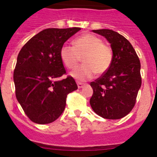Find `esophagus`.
Returning a JSON list of instances; mask_svg holds the SVG:
<instances>
[{
  "label": "esophagus",
  "instance_id": "1",
  "mask_svg": "<svg viewBox=\"0 0 157 157\" xmlns=\"http://www.w3.org/2000/svg\"><path fill=\"white\" fill-rule=\"evenodd\" d=\"M77 85H78V88L81 89V88H82L84 86H85V84H84V83H82V82H78Z\"/></svg>",
  "mask_w": 157,
  "mask_h": 157
}]
</instances>
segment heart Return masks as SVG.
<instances>
[{
    "mask_svg": "<svg viewBox=\"0 0 157 157\" xmlns=\"http://www.w3.org/2000/svg\"><path fill=\"white\" fill-rule=\"evenodd\" d=\"M74 46L63 45L59 56L63 64L69 69H75L82 58L83 64L71 72L72 77L78 81L90 79L97 73H106L113 61V52L101 37L92 34H84L73 41Z\"/></svg>",
    "mask_w": 157,
    "mask_h": 157,
    "instance_id": "1",
    "label": "heart"
}]
</instances>
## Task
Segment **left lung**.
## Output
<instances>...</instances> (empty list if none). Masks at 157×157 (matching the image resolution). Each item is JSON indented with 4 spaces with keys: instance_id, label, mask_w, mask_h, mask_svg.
I'll list each match as a JSON object with an SVG mask.
<instances>
[{
    "instance_id": "8db88e82",
    "label": "left lung",
    "mask_w": 157,
    "mask_h": 157,
    "mask_svg": "<svg viewBox=\"0 0 157 157\" xmlns=\"http://www.w3.org/2000/svg\"><path fill=\"white\" fill-rule=\"evenodd\" d=\"M109 41L113 61L109 71L91 82L94 94L90 103L94 112L108 120L129 114L136 103L141 86V63L130 41L114 30H94Z\"/></svg>"
}]
</instances>
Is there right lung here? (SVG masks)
I'll list each match as a JSON object with an SVG mask.
<instances>
[{
  "label": "right lung",
  "mask_w": 157,
  "mask_h": 157,
  "mask_svg": "<svg viewBox=\"0 0 157 157\" xmlns=\"http://www.w3.org/2000/svg\"><path fill=\"white\" fill-rule=\"evenodd\" d=\"M79 27L48 28L31 37L19 51L13 79L16 97L25 114L34 123L47 124L60 116L67 94L77 84L66 75L59 51Z\"/></svg>",
  "instance_id": "add662e5"
}]
</instances>
